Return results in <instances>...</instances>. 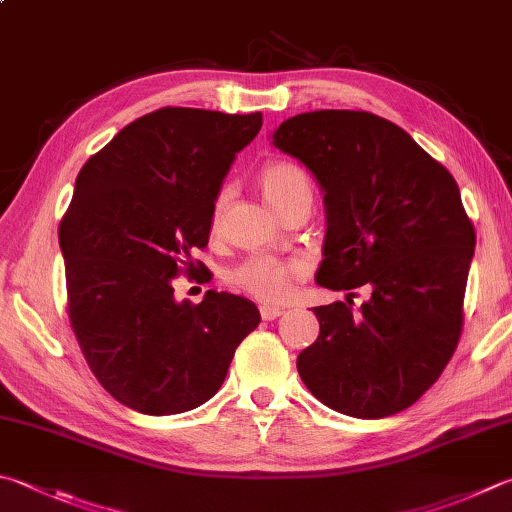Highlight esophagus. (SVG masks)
Wrapping results in <instances>:
<instances>
[{
	"instance_id": "obj_1",
	"label": "esophagus",
	"mask_w": 512,
	"mask_h": 512,
	"mask_svg": "<svg viewBox=\"0 0 512 512\" xmlns=\"http://www.w3.org/2000/svg\"><path fill=\"white\" fill-rule=\"evenodd\" d=\"M281 314H283L281 307H274V305L260 307V316H263V321H274V318H278Z\"/></svg>"
}]
</instances>
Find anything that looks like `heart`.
<instances>
[{
	"mask_svg": "<svg viewBox=\"0 0 512 512\" xmlns=\"http://www.w3.org/2000/svg\"><path fill=\"white\" fill-rule=\"evenodd\" d=\"M260 189H263V196L272 209H278L287 200L301 194L312 198L310 178L294 162H272V165L265 167L263 173H260ZM227 200L229 189H223L214 200V209H211V223L214 225H218L220 216H223ZM303 274L305 265L301 260H276L267 256H256L236 267L229 274V281L249 296L258 298V301L278 303L283 301L289 294V289H292V283L298 281Z\"/></svg>",
	"mask_w": 512,
	"mask_h": 512,
	"instance_id": "1",
	"label": "heart"
}]
</instances>
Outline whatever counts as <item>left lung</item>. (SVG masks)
Segmentation results:
<instances>
[{
    "label": "left lung",
    "instance_id": "left-lung-1",
    "mask_svg": "<svg viewBox=\"0 0 512 512\" xmlns=\"http://www.w3.org/2000/svg\"><path fill=\"white\" fill-rule=\"evenodd\" d=\"M272 144L321 187L327 229L316 283L372 289L359 312L350 298L314 307L321 332L298 354V374L347 417L410 408L441 376L464 325L475 229L455 178L410 133L365 111L294 115Z\"/></svg>",
    "mask_w": 512,
    "mask_h": 512
}]
</instances>
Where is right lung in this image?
<instances>
[{
  "instance_id": "right-lung-1",
  "label": "right lung",
  "mask_w": 512,
  "mask_h": 512,
  "mask_svg": "<svg viewBox=\"0 0 512 512\" xmlns=\"http://www.w3.org/2000/svg\"><path fill=\"white\" fill-rule=\"evenodd\" d=\"M263 115L165 106L124 127L77 173L60 223L69 318L102 388L142 414H180L223 385L236 347L260 323L252 301L207 289L176 301L194 274L211 209Z\"/></svg>"
}]
</instances>
